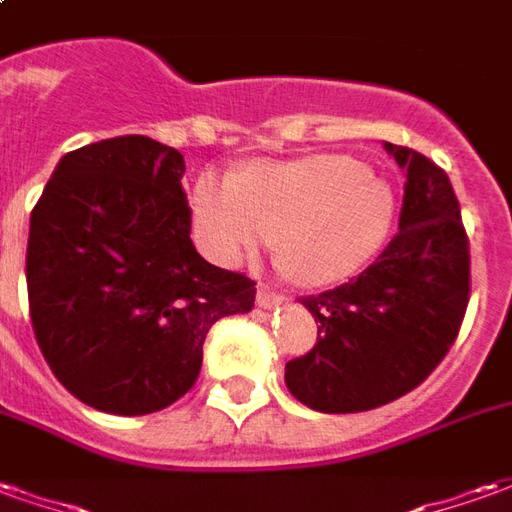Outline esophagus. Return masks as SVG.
Instances as JSON below:
<instances>
[{
    "mask_svg": "<svg viewBox=\"0 0 512 512\" xmlns=\"http://www.w3.org/2000/svg\"><path fill=\"white\" fill-rule=\"evenodd\" d=\"M282 301H285V296H282V293H274V290L266 288V285H263V288L257 290V307H263V310H271V307H279Z\"/></svg>",
    "mask_w": 512,
    "mask_h": 512,
    "instance_id": "obj_1",
    "label": "esophagus"
}]
</instances>
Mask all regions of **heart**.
Returning a JSON list of instances; mask_svg holds the SVG:
<instances>
[{
	"label": "heart",
	"mask_w": 512,
	"mask_h": 512,
	"mask_svg": "<svg viewBox=\"0 0 512 512\" xmlns=\"http://www.w3.org/2000/svg\"><path fill=\"white\" fill-rule=\"evenodd\" d=\"M202 246L238 263L277 238L279 260L307 285L354 277L384 244L395 200L384 180L351 156L260 161L238 178L202 172L191 191Z\"/></svg>",
	"instance_id": "heart-1"
}]
</instances>
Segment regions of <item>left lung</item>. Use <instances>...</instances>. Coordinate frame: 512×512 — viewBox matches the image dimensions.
<instances>
[{"label": "left lung", "mask_w": 512, "mask_h": 512, "mask_svg": "<svg viewBox=\"0 0 512 512\" xmlns=\"http://www.w3.org/2000/svg\"><path fill=\"white\" fill-rule=\"evenodd\" d=\"M406 172L400 224L376 263L340 288L304 296L318 343L285 365L290 395L323 414L386 406L439 367L469 304V238L447 172L386 145Z\"/></svg>", "instance_id": "left-lung-1"}]
</instances>
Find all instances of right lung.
I'll use <instances>...</instances> for the list:
<instances>
[{
	"label": "right lung",
	"instance_id": "right-lung-1",
	"mask_svg": "<svg viewBox=\"0 0 512 512\" xmlns=\"http://www.w3.org/2000/svg\"><path fill=\"white\" fill-rule=\"evenodd\" d=\"M186 161L150 136L71 150L32 208L29 318L73 397L139 417L172 406L216 321L255 307V282L191 244Z\"/></svg>",
	"mask_w": 512,
	"mask_h": 512
}]
</instances>
